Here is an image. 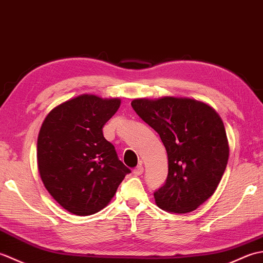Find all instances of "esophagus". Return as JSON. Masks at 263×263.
<instances>
[{"label":"esophagus","instance_id":"1","mask_svg":"<svg viewBox=\"0 0 263 263\" xmlns=\"http://www.w3.org/2000/svg\"><path fill=\"white\" fill-rule=\"evenodd\" d=\"M143 167L140 165V166H137L135 170H133V174H135L136 176H140L143 174Z\"/></svg>","mask_w":263,"mask_h":263}]
</instances>
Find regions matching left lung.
I'll return each mask as SVG.
<instances>
[{
  "mask_svg": "<svg viewBox=\"0 0 263 263\" xmlns=\"http://www.w3.org/2000/svg\"><path fill=\"white\" fill-rule=\"evenodd\" d=\"M136 113L158 133L168 157V175L154 193L160 209L186 214L208 200L226 170L230 147L216 110L190 98L132 100Z\"/></svg>",
  "mask_w": 263,
  "mask_h": 263,
  "instance_id": "8db88e82",
  "label": "left lung"
}]
</instances>
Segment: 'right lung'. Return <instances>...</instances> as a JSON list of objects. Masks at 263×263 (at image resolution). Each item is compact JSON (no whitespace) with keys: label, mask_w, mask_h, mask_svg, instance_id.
Listing matches in <instances>:
<instances>
[{"label":"right lung","mask_w":263,"mask_h":263,"mask_svg":"<svg viewBox=\"0 0 263 263\" xmlns=\"http://www.w3.org/2000/svg\"><path fill=\"white\" fill-rule=\"evenodd\" d=\"M121 99L80 95L49 111L37 140V163L49 194L65 210L89 216L104 209L131 171L103 127Z\"/></svg>","instance_id":"right-lung-1"}]
</instances>
